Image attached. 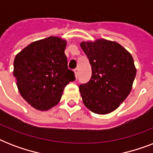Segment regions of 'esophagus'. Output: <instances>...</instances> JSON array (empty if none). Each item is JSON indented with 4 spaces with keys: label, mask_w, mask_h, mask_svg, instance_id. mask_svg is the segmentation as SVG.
<instances>
[{
    "label": "esophagus",
    "mask_w": 153,
    "mask_h": 153,
    "mask_svg": "<svg viewBox=\"0 0 153 153\" xmlns=\"http://www.w3.org/2000/svg\"><path fill=\"white\" fill-rule=\"evenodd\" d=\"M74 76H75V78L77 79V77H78V69H74Z\"/></svg>",
    "instance_id": "esophagus-1"
}]
</instances>
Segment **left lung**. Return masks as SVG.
Returning <instances> with one entry per match:
<instances>
[{"mask_svg": "<svg viewBox=\"0 0 153 153\" xmlns=\"http://www.w3.org/2000/svg\"><path fill=\"white\" fill-rule=\"evenodd\" d=\"M80 47L92 68L91 80L79 86L82 102L93 113L109 114L131 92L137 73L133 56L121 44L105 39L82 41Z\"/></svg>", "mask_w": 153, "mask_h": 153, "instance_id": "8db88e82", "label": "left lung"}]
</instances>
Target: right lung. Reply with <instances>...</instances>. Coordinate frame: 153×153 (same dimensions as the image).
<instances>
[{
    "label": "right lung",
    "instance_id": "obj_1",
    "mask_svg": "<svg viewBox=\"0 0 153 153\" xmlns=\"http://www.w3.org/2000/svg\"><path fill=\"white\" fill-rule=\"evenodd\" d=\"M67 40L50 36L31 43L16 55L13 76L20 95L34 109L46 111L59 102L75 79L67 67Z\"/></svg>",
    "mask_w": 153,
    "mask_h": 153
}]
</instances>
